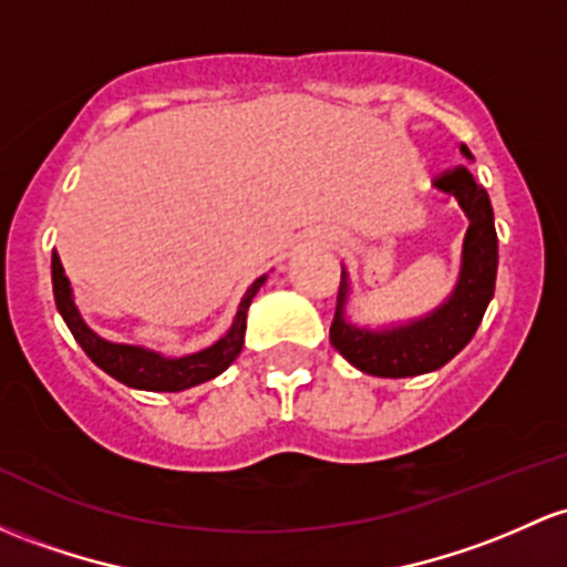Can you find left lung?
<instances>
[{
	"mask_svg": "<svg viewBox=\"0 0 567 567\" xmlns=\"http://www.w3.org/2000/svg\"><path fill=\"white\" fill-rule=\"evenodd\" d=\"M463 155L471 158L465 145ZM433 183L441 193L455 196L468 217L457 288L444 307L422 320L390 328V331H365V328H354L344 320L347 271H341L331 322V344L363 374L401 379L441 369L474 339L478 322L487 312L489 298L495 293L497 234L487 190L476 183L468 166L441 172Z\"/></svg>",
	"mask_w": 567,
	"mask_h": 567,
	"instance_id": "left-lung-1",
	"label": "left lung"
}]
</instances>
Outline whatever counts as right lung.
<instances>
[{"label": "right lung", "instance_id": "add662e5", "mask_svg": "<svg viewBox=\"0 0 567 567\" xmlns=\"http://www.w3.org/2000/svg\"><path fill=\"white\" fill-rule=\"evenodd\" d=\"M264 282L266 277H258L250 288H247V293L239 303V312L234 317L231 331L223 336L217 344L207 347V350L196 354H185V358H164V354L142 350V347L112 344V341L99 339V336L83 322L78 307H74L70 279H66L61 258L53 252L55 307H59L61 317H64V322L70 326L74 341H78L93 363L102 371H107L112 379H117V382L136 390H153V393H179V390L196 388V384L209 382V379L223 374V371L234 363L236 354L241 352L247 328V309H250L252 298Z\"/></svg>", "mask_w": 567, "mask_h": 567}]
</instances>
